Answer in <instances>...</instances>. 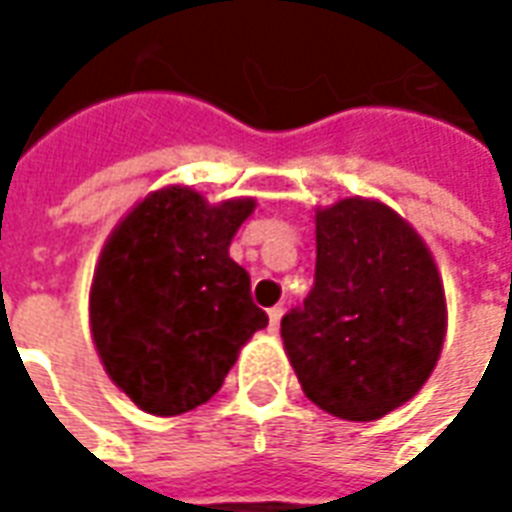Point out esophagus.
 <instances>
[{
	"mask_svg": "<svg viewBox=\"0 0 512 512\" xmlns=\"http://www.w3.org/2000/svg\"><path fill=\"white\" fill-rule=\"evenodd\" d=\"M279 321H282V307H271V310H268V323H271V329H279Z\"/></svg>",
	"mask_w": 512,
	"mask_h": 512,
	"instance_id": "34e87169",
	"label": "esophagus"
}]
</instances>
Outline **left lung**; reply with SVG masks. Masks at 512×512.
<instances>
[{
  "label": "left lung",
  "mask_w": 512,
  "mask_h": 512,
  "mask_svg": "<svg viewBox=\"0 0 512 512\" xmlns=\"http://www.w3.org/2000/svg\"><path fill=\"white\" fill-rule=\"evenodd\" d=\"M315 285L282 318L304 395L370 422L417 395L439 362L447 301L417 230L384 202L348 197L315 211Z\"/></svg>",
  "instance_id": "1"
}]
</instances>
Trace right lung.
Returning a JSON list of instances; mask_svg holds the SVG:
<instances>
[{
	"mask_svg": "<svg viewBox=\"0 0 512 512\" xmlns=\"http://www.w3.org/2000/svg\"><path fill=\"white\" fill-rule=\"evenodd\" d=\"M252 197L208 205L167 186L109 235L90 288V329L106 373L136 406L175 417L211 400L241 345L266 329L230 241Z\"/></svg>",
	"mask_w": 512,
	"mask_h": 512,
	"instance_id": "obj_1",
	"label": "right lung"
}]
</instances>
